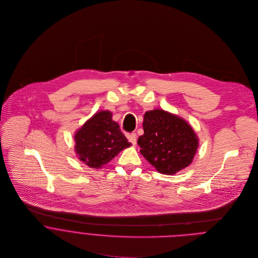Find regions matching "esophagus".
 <instances>
[{
  "instance_id": "1",
  "label": "esophagus",
  "mask_w": 258,
  "mask_h": 258,
  "mask_svg": "<svg viewBox=\"0 0 258 258\" xmlns=\"http://www.w3.org/2000/svg\"><path fill=\"white\" fill-rule=\"evenodd\" d=\"M127 138H128V141H129L131 144H133V145H136V144H137V136H136L135 133L128 134Z\"/></svg>"
}]
</instances>
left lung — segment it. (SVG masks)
Returning a JSON list of instances; mask_svg holds the SVG:
<instances>
[{"label":"left lung","instance_id":"obj_1","mask_svg":"<svg viewBox=\"0 0 258 258\" xmlns=\"http://www.w3.org/2000/svg\"><path fill=\"white\" fill-rule=\"evenodd\" d=\"M143 129L140 152L161 174H176L192 162L199 139L183 118L163 109L147 111Z\"/></svg>","mask_w":258,"mask_h":258}]
</instances>
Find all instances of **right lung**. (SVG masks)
<instances>
[{
  "label": "right lung",
  "instance_id": "add662e5",
  "mask_svg": "<svg viewBox=\"0 0 258 258\" xmlns=\"http://www.w3.org/2000/svg\"><path fill=\"white\" fill-rule=\"evenodd\" d=\"M75 153L88 167L97 169L106 165L131 143L112 120L110 111H99L88 119L74 135Z\"/></svg>",
  "mask_w": 258,
  "mask_h": 258
}]
</instances>
